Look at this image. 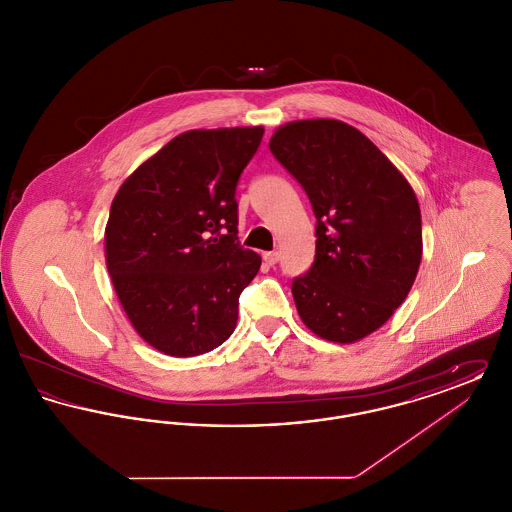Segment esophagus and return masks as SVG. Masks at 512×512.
I'll return each instance as SVG.
<instances>
[{
    "mask_svg": "<svg viewBox=\"0 0 512 512\" xmlns=\"http://www.w3.org/2000/svg\"><path fill=\"white\" fill-rule=\"evenodd\" d=\"M263 259H265L268 267H274L278 263V259H280V253L278 251H267V253H263Z\"/></svg>",
    "mask_w": 512,
    "mask_h": 512,
    "instance_id": "1",
    "label": "esophagus"
}]
</instances>
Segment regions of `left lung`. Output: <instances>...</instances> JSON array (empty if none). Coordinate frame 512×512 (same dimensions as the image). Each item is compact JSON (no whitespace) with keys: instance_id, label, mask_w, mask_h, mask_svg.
<instances>
[{"instance_id":"8db88e82","label":"left lung","mask_w":512,"mask_h":512,"mask_svg":"<svg viewBox=\"0 0 512 512\" xmlns=\"http://www.w3.org/2000/svg\"><path fill=\"white\" fill-rule=\"evenodd\" d=\"M268 147L309 195L317 257L292 284L303 324L322 340L361 341L413 288L422 259L409 180L361 130L336 119L282 124Z\"/></svg>"}]
</instances>
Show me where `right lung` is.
<instances>
[{
  "mask_svg": "<svg viewBox=\"0 0 512 512\" xmlns=\"http://www.w3.org/2000/svg\"><path fill=\"white\" fill-rule=\"evenodd\" d=\"M263 126L188 130L119 188L105 263L132 328L153 349L195 357L228 340L261 257L238 244V178Z\"/></svg>",
  "mask_w": 512,
  "mask_h": 512,
  "instance_id": "add662e5",
  "label": "right lung"
}]
</instances>
